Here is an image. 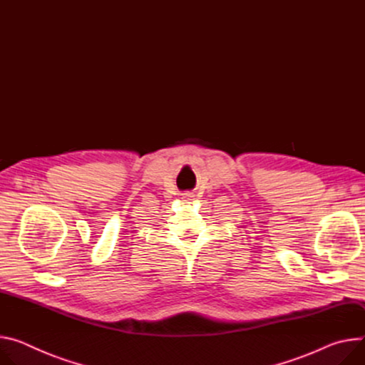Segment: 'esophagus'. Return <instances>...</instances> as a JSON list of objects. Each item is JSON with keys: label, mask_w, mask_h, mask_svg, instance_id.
<instances>
[{"label": "esophagus", "mask_w": 365, "mask_h": 365, "mask_svg": "<svg viewBox=\"0 0 365 365\" xmlns=\"http://www.w3.org/2000/svg\"><path fill=\"white\" fill-rule=\"evenodd\" d=\"M191 197H192L191 192H187V194H185V198H191Z\"/></svg>", "instance_id": "1"}]
</instances>
